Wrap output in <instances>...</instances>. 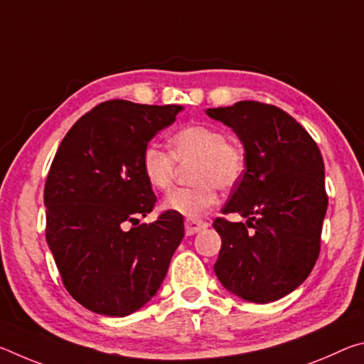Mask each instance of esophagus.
Returning <instances> with one entry per match:
<instances>
[{
	"instance_id": "obj_1",
	"label": "esophagus",
	"mask_w": 364,
	"mask_h": 364,
	"mask_svg": "<svg viewBox=\"0 0 364 364\" xmlns=\"http://www.w3.org/2000/svg\"><path fill=\"white\" fill-rule=\"evenodd\" d=\"M207 226H208V223H205V221H197V220H186V221H184V228H186L188 236H193V234L205 230Z\"/></svg>"
}]
</instances>
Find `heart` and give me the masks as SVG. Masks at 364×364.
<instances>
[{
  "label": "heart",
  "mask_w": 364,
  "mask_h": 364,
  "mask_svg": "<svg viewBox=\"0 0 364 364\" xmlns=\"http://www.w3.org/2000/svg\"><path fill=\"white\" fill-rule=\"evenodd\" d=\"M171 152L156 143L144 147L141 168L149 186L167 189L173 181L178 162H193L189 188H176L165 196L164 210L191 220L200 218L217 204L220 189H231L245 171V152L228 141L226 133L208 125H193L176 132L170 139Z\"/></svg>",
  "instance_id": "obj_1"
}]
</instances>
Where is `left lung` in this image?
I'll return each instance as SVG.
<instances>
[{
    "label": "left lung",
    "instance_id": "left-lung-1",
    "mask_svg": "<svg viewBox=\"0 0 364 364\" xmlns=\"http://www.w3.org/2000/svg\"><path fill=\"white\" fill-rule=\"evenodd\" d=\"M232 128L245 152V171L221 213L247 221H213L221 237L215 274L231 294L268 304L291 294L318 260L328 208L318 146L284 110L257 101L207 109Z\"/></svg>",
    "mask_w": 364,
    "mask_h": 364
}]
</instances>
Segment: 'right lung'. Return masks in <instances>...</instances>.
<instances>
[{
	"instance_id": "1",
	"label": "right lung",
	"mask_w": 364,
	"mask_h": 364,
	"mask_svg": "<svg viewBox=\"0 0 364 364\" xmlns=\"http://www.w3.org/2000/svg\"><path fill=\"white\" fill-rule=\"evenodd\" d=\"M181 109L102 102L77 120L54 156L45 184L46 242L67 291L97 315L127 316L144 306L184 236L183 217L168 210L139 225L156 204L141 156Z\"/></svg>"
}]
</instances>
